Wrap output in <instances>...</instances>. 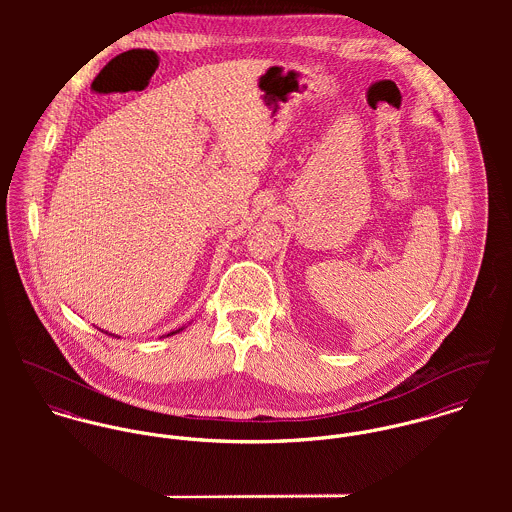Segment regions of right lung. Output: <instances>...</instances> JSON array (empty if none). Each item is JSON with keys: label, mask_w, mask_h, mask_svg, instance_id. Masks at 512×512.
<instances>
[{"label": "right lung", "mask_w": 512, "mask_h": 512, "mask_svg": "<svg viewBox=\"0 0 512 512\" xmlns=\"http://www.w3.org/2000/svg\"><path fill=\"white\" fill-rule=\"evenodd\" d=\"M185 327H181V329H175V331H171V333H167V335H163V337H171V335H175V333H179V331H183ZM102 333H106V335H112V333H108V331H102ZM112 337H116V335H112ZM120 339V337H118Z\"/></svg>", "instance_id": "obj_1"}]
</instances>
